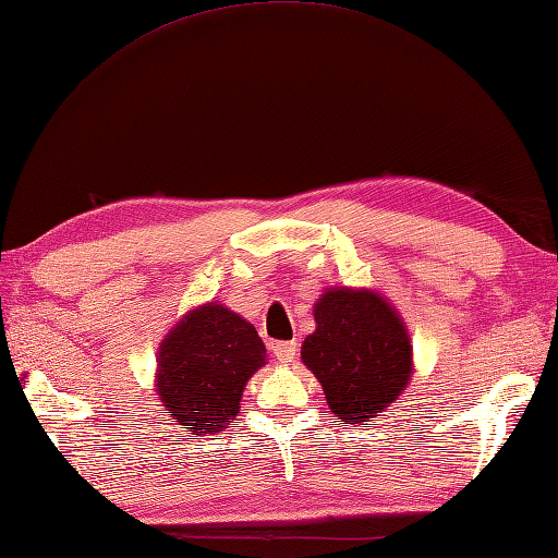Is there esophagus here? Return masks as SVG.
I'll return each instance as SVG.
<instances>
[{
  "instance_id": "esophagus-1",
  "label": "esophagus",
  "mask_w": 558,
  "mask_h": 558,
  "mask_svg": "<svg viewBox=\"0 0 558 558\" xmlns=\"http://www.w3.org/2000/svg\"><path fill=\"white\" fill-rule=\"evenodd\" d=\"M274 356L280 361V364H292L296 359V342H276L274 344Z\"/></svg>"
}]
</instances>
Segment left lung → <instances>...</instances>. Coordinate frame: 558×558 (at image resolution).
Here are the masks:
<instances>
[{
  "instance_id": "1",
  "label": "left lung",
  "mask_w": 558,
  "mask_h": 558,
  "mask_svg": "<svg viewBox=\"0 0 558 558\" xmlns=\"http://www.w3.org/2000/svg\"><path fill=\"white\" fill-rule=\"evenodd\" d=\"M316 330L302 344L340 421L368 425L411 380V340L390 302L373 290L330 288L314 306Z\"/></svg>"
}]
</instances>
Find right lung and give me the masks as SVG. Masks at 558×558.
Instances as JSON below:
<instances>
[{"label":"right lung","instance_id":"right-lung-1","mask_svg":"<svg viewBox=\"0 0 558 558\" xmlns=\"http://www.w3.org/2000/svg\"><path fill=\"white\" fill-rule=\"evenodd\" d=\"M157 395L190 435H214L240 413L242 390L266 364L252 323L223 304L192 308L159 347Z\"/></svg>","mask_w":558,"mask_h":558}]
</instances>
